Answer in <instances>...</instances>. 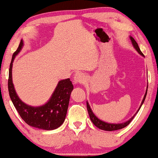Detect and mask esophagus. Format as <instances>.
Returning a JSON list of instances; mask_svg holds the SVG:
<instances>
[{
	"label": "esophagus",
	"mask_w": 158,
	"mask_h": 158,
	"mask_svg": "<svg viewBox=\"0 0 158 158\" xmlns=\"http://www.w3.org/2000/svg\"><path fill=\"white\" fill-rule=\"evenodd\" d=\"M73 81L75 83L82 84L85 82V77L81 73H76L74 75Z\"/></svg>",
	"instance_id": "1"
}]
</instances>
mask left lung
<instances>
[{
    "instance_id": "8db88e82",
    "label": "left lung",
    "mask_w": 158,
    "mask_h": 158,
    "mask_svg": "<svg viewBox=\"0 0 158 158\" xmlns=\"http://www.w3.org/2000/svg\"><path fill=\"white\" fill-rule=\"evenodd\" d=\"M130 39H131V40L133 47H134V48H135V49L137 50V52L139 53L140 55L143 56H144L143 54V53L141 52V51H140L139 47H138L137 42H135L134 39H133L132 37H130ZM147 90H148V89H147ZM147 90H146V92H145L144 98H143V99L141 104H140V106L139 107V109H138V111H139L140 107H141L142 104H143V102H144L145 97H146V94H147ZM87 111H88L89 118H90L92 122L94 123V125H95L97 127L99 128V129H102V130H104V131H116V130L121 129V128L126 127H127V126H128V124H129V123H131V121L133 120V118H134L135 115L136 114V113L138 112V111H137V112L135 113V114L133 116V117L131 118V119L127 121V122H124V123H108L104 122V121H101L100 119H99V118L97 117L94 114L93 112L91 110L90 107H89V105L88 102H87Z\"/></svg>"
}]
</instances>
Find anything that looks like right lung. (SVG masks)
I'll use <instances>...</instances> for the list:
<instances>
[{
    "instance_id": "right-lung-1",
    "label": "right lung",
    "mask_w": 158,
    "mask_h": 158,
    "mask_svg": "<svg viewBox=\"0 0 158 158\" xmlns=\"http://www.w3.org/2000/svg\"><path fill=\"white\" fill-rule=\"evenodd\" d=\"M23 46L21 42L14 52L9 69L8 92L13 105L21 118L31 127L43 130H54L64 123L66 116L69 99L73 86L69 78L60 81L54 93L44 105L35 107L23 103L15 93L12 81V66L15 56L20 52Z\"/></svg>"
}]
</instances>
